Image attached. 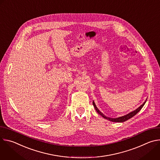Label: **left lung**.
Listing matches in <instances>:
<instances>
[{
    "mask_svg": "<svg viewBox=\"0 0 160 160\" xmlns=\"http://www.w3.org/2000/svg\"><path fill=\"white\" fill-rule=\"evenodd\" d=\"M146 101H147V99H146V101H144V102L142 105H141L138 108H137L135 110H134V111H132V112H130L127 114L126 115H124V116H122V117H118V118H109V117H106V116L104 115V114H103L102 112H101V111H99V109L97 108V106H96V104H95V102H94V101H93V102H92V104H93V106H94V107L95 108L96 111L100 115H101L104 118L107 119V120H109V121H111V122H120V123H122V122H124L128 120V119H130V118H132L133 116H135V115H136V114L138 113V112L142 108V107H143L144 105L145 104Z\"/></svg>",
    "mask_w": 160,
    "mask_h": 160,
    "instance_id": "8db88e82",
    "label": "left lung"
}]
</instances>
